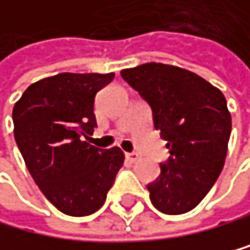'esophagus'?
<instances>
[{
    "instance_id": "obj_1",
    "label": "esophagus",
    "mask_w": 250,
    "mask_h": 250,
    "mask_svg": "<svg viewBox=\"0 0 250 250\" xmlns=\"http://www.w3.org/2000/svg\"><path fill=\"white\" fill-rule=\"evenodd\" d=\"M126 159L129 162H137L138 161V154L137 153H126Z\"/></svg>"
}]
</instances>
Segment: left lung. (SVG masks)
I'll return each instance as SVG.
<instances>
[{"mask_svg": "<svg viewBox=\"0 0 250 250\" xmlns=\"http://www.w3.org/2000/svg\"><path fill=\"white\" fill-rule=\"evenodd\" d=\"M153 112V123L167 140L170 157L148 184L151 203L165 214L194 209L216 183L227 156L231 116L227 101L190 70L146 62L121 70Z\"/></svg>", "mask_w": 250, "mask_h": 250, "instance_id": "8db88e82", "label": "left lung"}]
</instances>
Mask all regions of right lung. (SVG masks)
<instances>
[{
    "instance_id": "1",
    "label": "right lung",
    "mask_w": 250,
    "mask_h": 250,
    "mask_svg": "<svg viewBox=\"0 0 250 250\" xmlns=\"http://www.w3.org/2000/svg\"><path fill=\"white\" fill-rule=\"evenodd\" d=\"M115 74L47 77L28 86L14 105V135L34 183L67 216L93 214L105 203L124 153L101 149L88 135L97 127L94 97Z\"/></svg>"
}]
</instances>
